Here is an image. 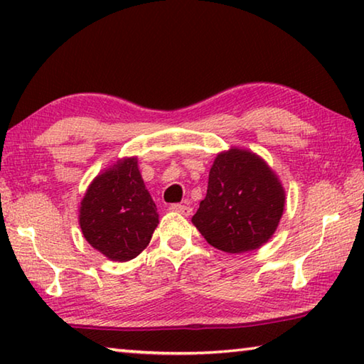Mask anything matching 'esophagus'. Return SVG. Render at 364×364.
<instances>
[{"label":"esophagus","mask_w":364,"mask_h":364,"mask_svg":"<svg viewBox=\"0 0 364 364\" xmlns=\"http://www.w3.org/2000/svg\"><path fill=\"white\" fill-rule=\"evenodd\" d=\"M170 210L171 212L183 213V215H191V212H193V208L188 207V205H181V204H171L170 205Z\"/></svg>","instance_id":"34e87169"}]
</instances>
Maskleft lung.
<instances>
[{
    "label": "left lung",
    "mask_w": 364,
    "mask_h": 364,
    "mask_svg": "<svg viewBox=\"0 0 364 364\" xmlns=\"http://www.w3.org/2000/svg\"><path fill=\"white\" fill-rule=\"evenodd\" d=\"M284 197L278 176L260 157L231 149L215 159L207 196L191 221L213 247L242 254L273 236L284 210Z\"/></svg>",
    "instance_id": "1"
}]
</instances>
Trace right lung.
<instances>
[{
  "instance_id": "right-lung-1",
  "label": "right lung",
  "mask_w": 364,
  "mask_h": 364,
  "mask_svg": "<svg viewBox=\"0 0 364 364\" xmlns=\"http://www.w3.org/2000/svg\"><path fill=\"white\" fill-rule=\"evenodd\" d=\"M157 223L156 204L134 157L97 176L80 207V228L85 239L115 262L139 255L149 244Z\"/></svg>"
}]
</instances>
